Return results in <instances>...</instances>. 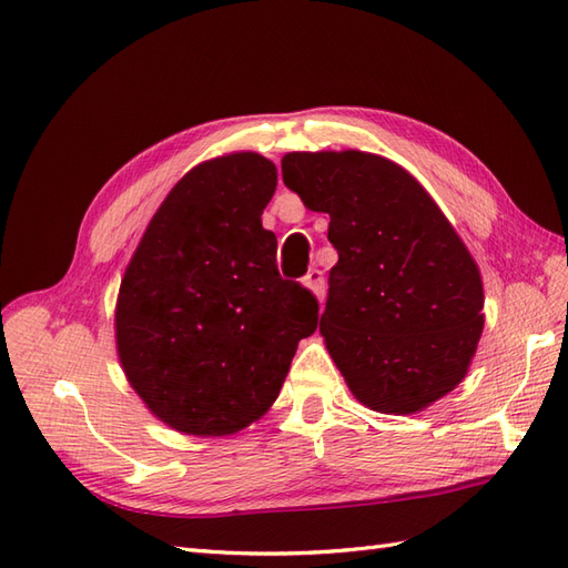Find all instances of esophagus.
I'll list each match as a JSON object with an SVG mask.
<instances>
[{
  "instance_id": "esophagus-1",
  "label": "esophagus",
  "mask_w": 568,
  "mask_h": 568,
  "mask_svg": "<svg viewBox=\"0 0 568 568\" xmlns=\"http://www.w3.org/2000/svg\"><path fill=\"white\" fill-rule=\"evenodd\" d=\"M303 286L311 288L317 298H322L324 296V274H322V270L307 272L303 277Z\"/></svg>"
}]
</instances>
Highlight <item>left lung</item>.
<instances>
[{
	"label": "left lung",
	"mask_w": 568,
	"mask_h": 568,
	"mask_svg": "<svg viewBox=\"0 0 568 568\" xmlns=\"http://www.w3.org/2000/svg\"><path fill=\"white\" fill-rule=\"evenodd\" d=\"M284 184L329 215L338 263L320 317L334 365L374 412L415 415L469 372L484 280L459 234L405 168L367 151H291Z\"/></svg>",
	"instance_id": "8db88e82"
}]
</instances>
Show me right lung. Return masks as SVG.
<instances>
[{
    "label": "right lung",
    "mask_w": 568,
    "mask_h": 568,
    "mask_svg": "<svg viewBox=\"0 0 568 568\" xmlns=\"http://www.w3.org/2000/svg\"><path fill=\"white\" fill-rule=\"evenodd\" d=\"M261 153L203 161L170 189L115 303V348L146 409L186 436H232L277 400L317 301L277 272Z\"/></svg>",
    "instance_id": "right-lung-1"
}]
</instances>
